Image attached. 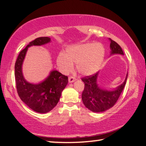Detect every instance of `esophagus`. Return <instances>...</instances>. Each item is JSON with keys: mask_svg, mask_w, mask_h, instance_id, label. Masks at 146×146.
<instances>
[{"mask_svg": "<svg viewBox=\"0 0 146 146\" xmlns=\"http://www.w3.org/2000/svg\"><path fill=\"white\" fill-rule=\"evenodd\" d=\"M69 82L70 83H72V82H73L74 81H75V80H76V78L74 77V76H70V77H69Z\"/></svg>", "mask_w": 146, "mask_h": 146, "instance_id": "34e87169", "label": "esophagus"}]
</instances>
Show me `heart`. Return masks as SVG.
Wrapping results in <instances>:
<instances>
[{
    "instance_id": "1",
    "label": "heart",
    "mask_w": 146,
    "mask_h": 146,
    "mask_svg": "<svg viewBox=\"0 0 146 146\" xmlns=\"http://www.w3.org/2000/svg\"><path fill=\"white\" fill-rule=\"evenodd\" d=\"M105 48L100 43H84L68 46L65 54L59 53L56 63L62 71L69 72L76 64L79 73L88 76L99 70L105 56Z\"/></svg>"
}]
</instances>
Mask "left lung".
Returning <instances> with one entry per match:
<instances>
[{
	"instance_id": "left-lung-1",
	"label": "left lung",
	"mask_w": 146,
	"mask_h": 146,
	"mask_svg": "<svg viewBox=\"0 0 146 146\" xmlns=\"http://www.w3.org/2000/svg\"><path fill=\"white\" fill-rule=\"evenodd\" d=\"M110 40L111 55H123L121 47L111 38ZM98 73L99 71L93 75L82 78V80L84 82V90L82 94V102L86 108L95 113L105 111L115 104L122 92L127 78V73L124 82L122 84L115 90L109 91L98 86L97 84Z\"/></svg>"
}]
</instances>
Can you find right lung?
Masks as SVG:
<instances>
[{
  "label": "right lung",
  "mask_w": 146,
  "mask_h": 146,
  "mask_svg": "<svg viewBox=\"0 0 146 146\" xmlns=\"http://www.w3.org/2000/svg\"><path fill=\"white\" fill-rule=\"evenodd\" d=\"M50 42L51 38L47 36L31 41L20 52L15 65L16 88L19 97L29 108L39 113H48L55 107L68 84V77L58 71L53 70L44 81L35 84L25 80L22 67L28 48L44 45Z\"/></svg>",
  "instance_id": "obj_1"
}]
</instances>
